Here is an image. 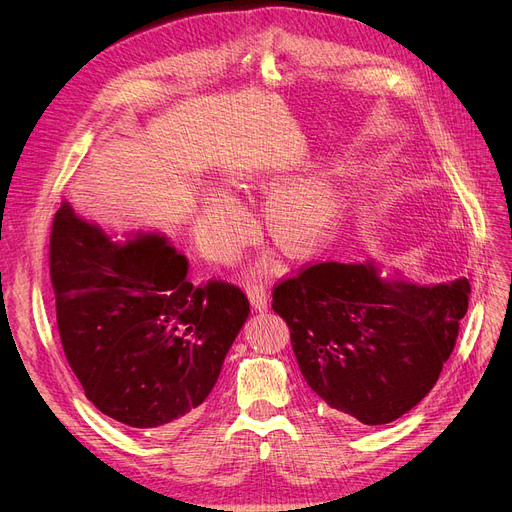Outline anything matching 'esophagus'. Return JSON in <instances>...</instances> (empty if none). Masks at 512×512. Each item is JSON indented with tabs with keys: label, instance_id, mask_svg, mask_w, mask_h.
<instances>
[{
	"label": "esophagus",
	"instance_id": "1",
	"mask_svg": "<svg viewBox=\"0 0 512 512\" xmlns=\"http://www.w3.org/2000/svg\"><path fill=\"white\" fill-rule=\"evenodd\" d=\"M248 295L250 302L258 312H266L268 310V297H266V283L262 279H252L248 283Z\"/></svg>",
	"mask_w": 512,
	"mask_h": 512
}]
</instances>
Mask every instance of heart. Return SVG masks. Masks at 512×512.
I'll list each match as a JSON object with an SVG mask.
<instances>
[{
    "mask_svg": "<svg viewBox=\"0 0 512 512\" xmlns=\"http://www.w3.org/2000/svg\"><path fill=\"white\" fill-rule=\"evenodd\" d=\"M333 217V200L320 182H308L279 190L268 200L264 225L270 239L287 254L302 256L310 252L326 233ZM239 225V215L225 200H213L204 210L202 233L208 246L227 250Z\"/></svg>",
    "mask_w": 512,
    "mask_h": 512,
    "instance_id": "obj_1",
    "label": "heart"
}]
</instances>
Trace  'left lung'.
Listing matches in <instances>:
<instances>
[{
	"mask_svg": "<svg viewBox=\"0 0 512 512\" xmlns=\"http://www.w3.org/2000/svg\"><path fill=\"white\" fill-rule=\"evenodd\" d=\"M467 279L419 287L372 264L316 262L281 279L273 310L287 322L308 386L335 417L382 426L436 384L467 314Z\"/></svg>",
	"mask_w": 512,
	"mask_h": 512,
	"instance_id": "1",
	"label": "left lung"
}]
</instances>
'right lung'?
<instances>
[{"label": "right lung", "instance_id": "add662e5", "mask_svg": "<svg viewBox=\"0 0 512 512\" xmlns=\"http://www.w3.org/2000/svg\"><path fill=\"white\" fill-rule=\"evenodd\" d=\"M49 275L59 339L86 399L150 434L190 422L250 314L239 287L192 285L188 260L163 237L113 244L68 204L53 217Z\"/></svg>", "mask_w": 512, "mask_h": 512}]
</instances>
